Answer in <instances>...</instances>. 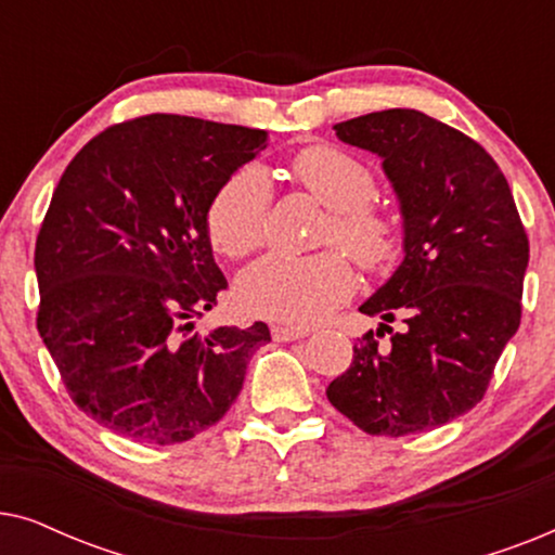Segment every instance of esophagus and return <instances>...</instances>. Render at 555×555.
Masks as SVG:
<instances>
[{"label":"esophagus","instance_id":"1","mask_svg":"<svg viewBox=\"0 0 555 555\" xmlns=\"http://www.w3.org/2000/svg\"><path fill=\"white\" fill-rule=\"evenodd\" d=\"M270 333H272V340H278V344H287V340H298L308 336V331L287 328V325H272Z\"/></svg>","mask_w":555,"mask_h":555}]
</instances>
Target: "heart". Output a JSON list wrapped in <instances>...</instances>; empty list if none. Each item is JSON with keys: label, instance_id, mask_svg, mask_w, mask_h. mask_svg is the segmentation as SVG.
I'll return each instance as SVG.
<instances>
[{"label": "heart", "instance_id": "b5f03b06", "mask_svg": "<svg viewBox=\"0 0 555 555\" xmlns=\"http://www.w3.org/2000/svg\"><path fill=\"white\" fill-rule=\"evenodd\" d=\"M293 177L331 209L323 240L344 245L363 268L378 270L397 253L391 219L371 207L376 184L359 158L331 146H308L293 158ZM270 181L260 166H242L211 196L209 242L227 257L255 253L264 240ZM353 270L338 249L310 257L270 255L240 278V300L253 315L287 325H313L353 293Z\"/></svg>", "mask_w": 555, "mask_h": 555}]
</instances>
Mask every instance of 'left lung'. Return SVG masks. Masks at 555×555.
<instances>
[{
    "label": "left lung",
    "mask_w": 555,
    "mask_h": 555,
    "mask_svg": "<svg viewBox=\"0 0 555 555\" xmlns=\"http://www.w3.org/2000/svg\"><path fill=\"white\" fill-rule=\"evenodd\" d=\"M333 131L382 158L404 260L359 308L382 323L356 340L351 366L325 393L369 435L442 427L485 397L520 325L528 237L511 186L480 143L422 111L369 113ZM397 317L405 328L382 347L380 328Z\"/></svg>",
    "instance_id": "obj_1"
}]
</instances>
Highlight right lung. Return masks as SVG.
Masks as SVG:
<instances>
[{"mask_svg": "<svg viewBox=\"0 0 555 555\" xmlns=\"http://www.w3.org/2000/svg\"><path fill=\"white\" fill-rule=\"evenodd\" d=\"M264 146L260 128L154 113L67 164L37 234V331L80 412L116 435L179 444L209 429L270 340L262 321L192 333L227 287L207 207Z\"/></svg>", "mask_w": 555, "mask_h": 555, "instance_id": "add662e5", "label": "right lung"}]
</instances>
